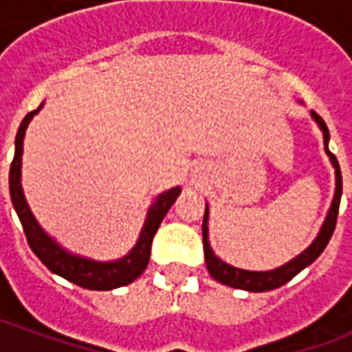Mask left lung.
<instances>
[{
  "label": "left lung",
  "mask_w": 352,
  "mask_h": 352,
  "mask_svg": "<svg viewBox=\"0 0 352 352\" xmlns=\"http://www.w3.org/2000/svg\"><path fill=\"white\" fill-rule=\"evenodd\" d=\"M311 116L317 120V124L320 126L322 130V135H324V151L326 154L330 156V162L333 164L336 168V196H333L332 207L328 211V217H326L324 224L320 228V234L317 236V239L311 243L309 249L298 256V258L290 260L288 264L280 265L277 270H272V272H245V270H237V267H232L226 262H222L214 256V252L211 251L209 247V241H207V219H209V213H207L206 207V214H204V252H206V264L207 270L211 273V277L217 279L222 285L232 288H241V290H249V292H265V290H273V288L283 287L285 283L296 277L298 273L302 272L303 267H307L309 264H313L315 260L320 256V252L324 251L326 245L330 241L332 237L333 230H336V222H338V213H340V201H341V171H340V164H338V158L330 153L328 148V139H330V131H328V126L326 122L320 118V116L311 111Z\"/></svg>",
  "instance_id": "8db88e82"
}]
</instances>
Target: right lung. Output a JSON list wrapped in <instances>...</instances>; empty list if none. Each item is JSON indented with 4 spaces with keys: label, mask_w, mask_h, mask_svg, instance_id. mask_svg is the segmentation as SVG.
Masks as SVG:
<instances>
[{
    "label": "right lung",
    "mask_w": 352,
    "mask_h": 352,
    "mask_svg": "<svg viewBox=\"0 0 352 352\" xmlns=\"http://www.w3.org/2000/svg\"><path fill=\"white\" fill-rule=\"evenodd\" d=\"M43 105L28 113L24 120L20 124L19 133L14 139V158L11 162V171H9V192H11L12 206L19 214L22 228L26 234L28 245L35 252V256L41 260L43 264L49 267L50 272L58 273L60 277L72 280L88 290H113V288L130 285L138 279L141 273L145 272L148 258H151V247H153L154 234L160 228L164 217L173 206L177 196L181 194V188H171L164 192L154 201L153 207L148 209L145 226L141 230L138 245L131 249L128 256H124L115 262H94V260L73 256L65 252L60 245H56L50 239L43 228L37 224L34 214L28 207L24 194H22V184H20V164H22V143H24V133L30 120L41 109Z\"/></svg>",
    "instance_id": "1"
}]
</instances>
